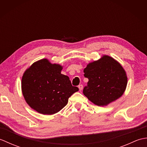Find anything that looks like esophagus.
Wrapping results in <instances>:
<instances>
[{"mask_svg":"<svg viewBox=\"0 0 147 147\" xmlns=\"http://www.w3.org/2000/svg\"><path fill=\"white\" fill-rule=\"evenodd\" d=\"M78 88H79V90L81 91V90H83V85H80L78 86Z\"/></svg>","mask_w":147,"mask_h":147,"instance_id":"34e87169","label":"esophagus"}]
</instances>
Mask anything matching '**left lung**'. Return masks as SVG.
<instances>
[{"instance_id":"8db88e82","label":"left lung","mask_w":147,"mask_h":147,"mask_svg":"<svg viewBox=\"0 0 147 147\" xmlns=\"http://www.w3.org/2000/svg\"><path fill=\"white\" fill-rule=\"evenodd\" d=\"M83 71L84 76L88 79L83 94L96 105H107L125 91L127 83L126 71L110 56L104 55L98 61L90 62Z\"/></svg>"}]
</instances>
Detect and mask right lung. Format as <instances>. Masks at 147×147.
<instances>
[{
  "instance_id": "1",
  "label": "right lung",
  "mask_w": 147,
  "mask_h": 147,
  "mask_svg": "<svg viewBox=\"0 0 147 147\" xmlns=\"http://www.w3.org/2000/svg\"><path fill=\"white\" fill-rule=\"evenodd\" d=\"M62 66L47 59L36 61L27 69L21 81L22 93L28 104L36 112L52 115L67 105L68 98L79 90L69 78L61 74Z\"/></svg>"
}]
</instances>
